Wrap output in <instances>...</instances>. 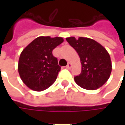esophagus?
<instances>
[{"instance_id": "34e87169", "label": "esophagus", "mask_w": 125, "mask_h": 125, "mask_svg": "<svg viewBox=\"0 0 125 125\" xmlns=\"http://www.w3.org/2000/svg\"><path fill=\"white\" fill-rule=\"evenodd\" d=\"M71 67H72V64H71L70 62H69V63L67 64V65L66 66V68H67V69H70Z\"/></svg>"}]
</instances>
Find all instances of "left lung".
Wrapping results in <instances>:
<instances>
[{
  "instance_id": "left-lung-1",
  "label": "left lung",
  "mask_w": 125,
  "mask_h": 125,
  "mask_svg": "<svg viewBox=\"0 0 125 125\" xmlns=\"http://www.w3.org/2000/svg\"><path fill=\"white\" fill-rule=\"evenodd\" d=\"M66 40L78 53L81 62V73L74 77L76 84L90 90L102 87L112 70L108 51L97 42L88 37H70Z\"/></svg>"
}]
</instances>
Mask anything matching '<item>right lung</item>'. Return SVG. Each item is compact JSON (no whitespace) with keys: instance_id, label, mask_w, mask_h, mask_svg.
Returning a JSON list of instances; mask_svg holds the SVG:
<instances>
[{"instance_id":"right-lung-1","label":"right lung","mask_w":125,"mask_h":125,"mask_svg":"<svg viewBox=\"0 0 125 125\" xmlns=\"http://www.w3.org/2000/svg\"><path fill=\"white\" fill-rule=\"evenodd\" d=\"M63 41L60 37H38L22 51L18 71L29 88L42 91L55 82L61 68L52 51Z\"/></svg>"}]
</instances>
